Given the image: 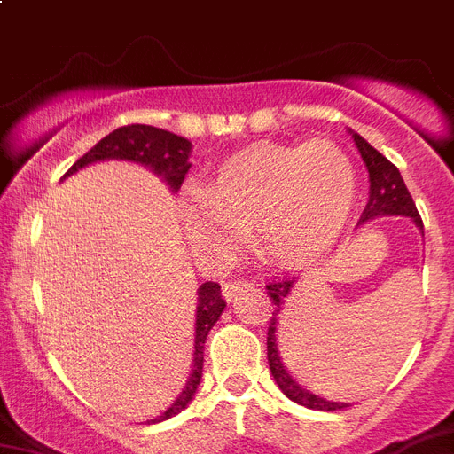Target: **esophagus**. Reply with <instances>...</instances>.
Instances as JSON below:
<instances>
[{"instance_id":"esophagus-1","label":"esophagus","mask_w":454,"mask_h":454,"mask_svg":"<svg viewBox=\"0 0 454 454\" xmlns=\"http://www.w3.org/2000/svg\"><path fill=\"white\" fill-rule=\"evenodd\" d=\"M249 281L247 279H231L223 284V295H226V300H233L238 298V293H242L245 288H249Z\"/></svg>"}]
</instances>
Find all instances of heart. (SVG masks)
<instances>
[{
  "label": "heart",
  "mask_w": 454,
  "mask_h": 454,
  "mask_svg": "<svg viewBox=\"0 0 454 454\" xmlns=\"http://www.w3.org/2000/svg\"><path fill=\"white\" fill-rule=\"evenodd\" d=\"M357 196V170L339 145L258 143L235 152L207 189L180 196V221L193 254L205 261L233 256L254 223L261 258L302 268L333 249Z\"/></svg>",
  "instance_id": "heart-1"
}]
</instances>
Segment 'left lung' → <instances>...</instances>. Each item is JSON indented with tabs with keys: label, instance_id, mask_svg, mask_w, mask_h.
I'll list each match as a JSON object with an SVG mask.
<instances>
[{
	"label": "left lung",
	"instance_id": "obj_1",
	"mask_svg": "<svg viewBox=\"0 0 454 454\" xmlns=\"http://www.w3.org/2000/svg\"><path fill=\"white\" fill-rule=\"evenodd\" d=\"M353 140H356L357 150L363 154V161L367 166L369 173V200L367 207H364L363 216L360 221H369L376 219V216H411L415 221V226L422 228V219L418 215V207H415L413 198H411L409 189L403 184L402 175H399L397 166L390 163L386 156L380 154L379 150H374L363 136H357L353 133ZM268 288L270 300L274 302V311L270 316V327H268V363H270V372H272L274 380H277V386L279 390L284 392L286 397L293 399L295 403H302L307 409H316V411H341L346 409L348 403L344 402H327V399L318 397L314 392L304 390L300 386L298 380L293 379L288 372L281 364L279 350H277V318L281 314V307H284L286 298L291 295L293 281L291 279H281V281H272V284L265 286Z\"/></svg>",
	"mask_w": 454,
	"mask_h": 454
}]
</instances>
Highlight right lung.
Instances as JSON below:
<instances>
[{"instance_id": "add662e5", "label": "right lung", "mask_w": 454, "mask_h": 454, "mask_svg": "<svg viewBox=\"0 0 454 454\" xmlns=\"http://www.w3.org/2000/svg\"><path fill=\"white\" fill-rule=\"evenodd\" d=\"M189 154H192V143L182 136H175L163 129L147 127V124H129V127H120L113 133H108L106 138L98 140L85 156H80L78 161L67 170L64 177L78 173L80 168H85L94 161H106V159H121V161H136L143 163L147 168L154 170L156 175H163V180L168 182L170 189L177 192L184 182L186 173L192 168L189 163ZM226 302L221 298V286L215 281H205L198 288V307H196V341H193V369L192 376L186 380V387L182 395L170 403V409L161 413L159 418L150 422L168 420L180 411L189 406V402L196 395L198 386H200V376H203V350L207 333L219 321L221 311H223Z\"/></svg>"}]
</instances>
